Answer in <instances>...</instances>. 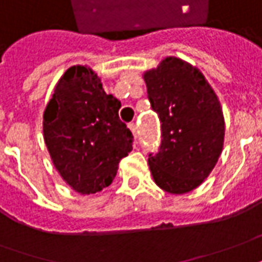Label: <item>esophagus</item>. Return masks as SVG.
I'll use <instances>...</instances> for the list:
<instances>
[{
  "label": "esophagus",
  "mask_w": 262,
  "mask_h": 262,
  "mask_svg": "<svg viewBox=\"0 0 262 262\" xmlns=\"http://www.w3.org/2000/svg\"><path fill=\"white\" fill-rule=\"evenodd\" d=\"M129 129H130L132 133H133V137L136 139L137 137V126L135 125V123H129Z\"/></svg>",
  "instance_id": "34e87169"
}]
</instances>
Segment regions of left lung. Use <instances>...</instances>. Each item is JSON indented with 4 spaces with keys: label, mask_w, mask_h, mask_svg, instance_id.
<instances>
[{
    "label": "left lung",
    "mask_w": 262,
    "mask_h": 262,
    "mask_svg": "<svg viewBox=\"0 0 262 262\" xmlns=\"http://www.w3.org/2000/svg\"><path fill=\"white\" fill-rule=\"evenodd\" d=\"M147 96L162 122L159 153L149 169L159 187L184 194L199 187L214 169L224 144L220 100L204 75L176 56L143 74Z\"/></svg>",
    "instance_id": "8db88e82"
}]
</instances>
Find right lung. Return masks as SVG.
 <instances>
[{"mask_svg":"<svg viewBox=\"0 0 262 262\" xmlns=\"http://www.w3.org/2000/svg\"><path fill=\"white\" fill-rule=\"evenodd\" d=\"M119 102L86 65L62 75L43 111V140L55 169L79 194L102 191L113 182L133 136L119 119Z\"/></svg>","mask_w":262,"mask_h":262,"instance_id":"obj_1","label":"right lung"}]
</instances>
